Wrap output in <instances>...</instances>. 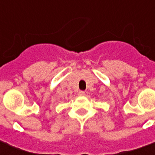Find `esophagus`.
I'll return each mask as SVG.
<instances>
[{"label": "esophagus", "instance_id": "obj_1", "mask_svg": "<svg viewBox=\"0 0 155 155\" xmlns=\"http://www.w3.org/2000/svg\"><path fill=\"white\" fill-rule=\"evenodd\" d=\"M78 94H79L80 96H84V94H85V93H84V91H80Z\"/></svg>", "mask_w": 155, "mask_h": 155}]
</instances>
